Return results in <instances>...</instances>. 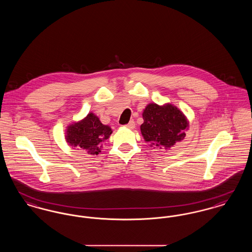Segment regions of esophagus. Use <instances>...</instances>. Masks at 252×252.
Segmentation results:
<instances>
[{"label": "esophagus", "instance_id": "obj_1", "mask_svg": "<svg viewBox=\"0 0 252 252\" xmlns=\"http://www.w3.org/2000/svg\"><path fill=\"white\" fill-rule=\"evenodd\" d=\"M126 126L127 128H129V129H133V128L135 127V123H134V121H130Z\"/></svg>", "mask_w": 252, "mask_h": 252}]
</instances>
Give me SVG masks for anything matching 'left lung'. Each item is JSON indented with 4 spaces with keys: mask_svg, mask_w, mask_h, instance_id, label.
<instances>
[{
    "mask_svg": "<svg viewBox=\"0 0 252 252\" xmlns=\"http://www.w3.org/2000/svg\"><path fill=\"white\" fill-rule=\"evenodd\" d=\"M141 132L150 146L168 149L180 142L189 128V121L183 112L172 104L158 106L148 104L143 112Z\"/></svg>",
    "mask_w": 252,
    "mask_h": 252,
    "instance_id": "8db88e82",
    "label": "left lung"
}]
</instances>
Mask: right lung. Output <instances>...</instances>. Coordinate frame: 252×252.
I'll return each mask as SVG.
<instances>
[{"label":"right lung","mask_w":252,"mask_h":252,"mask_svg":"<svg viewBox=\"0 0 252 252\" xmlns=\"http://www.w3.org/2000/svg\"><path fill=\"white\" fill-rule=\"evenodd\" d=\"M111 133L110 126L103 125L94 113L90 112L84 119L67 126L65 139L73 147L84 149L90 155H98L102 143L108 140Z\"/></svg>","instance_id":"1"}]
</instances>
